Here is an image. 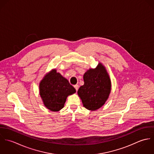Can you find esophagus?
I'll use <instances>...</instances> for the list:
<instances>
[{
	"label": "esophagus",
	"mask_w": 154,
	"mask_h": 154,
	"mask_svg": "<svg viewBox=\"0 0 154 154\" xmlns=\"http://www.w3.org/2000/svg\"><path fill=\"white\" fill-rule=\"evenodd\" d=\"M74 88H75V89L76 90V91L78 90V88H79V85H78V84H76V85H74Z\"/></svg>",
	"instance_id": "1"
}]
</instances>
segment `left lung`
<instances>
[{"label": "left lung", "mask_w": 154, "mask_h": 154, "mask_svg": "<svg viewBox=\"0 0 154 154\" xmlns=\"http://www.w3.org/2000/svg\"><path fill=\"white\" fill-rule=\"evenodd\" d=\"M84 84L79 88L78 96L87 110L95 111L104 106L111 90L110 76L106 67L99 62L95 68H90L84 73Z\"/></svg>", "instance_id": "left-lung-1"}]
</instances>
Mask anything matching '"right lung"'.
I'll use <instances>...</instances> for the list:
<instances>
[{
	"mask_svg": "<svg viewBox=\"0 0 154 154\" xmlns=\"http://www.w3.org/2000/svg\"><path fill=\"white\" fill-rule=\"evenodd\" d=\"M75 92V88L56 69L46 73L39 84V93L44 106L51 111L62 109L67 97Z\"/></svg>",
	"mask_w": 154,
	"mask_h": 154,
	"instance_id": "add662e5",
	"label": "right lung"
}]
</instances>
